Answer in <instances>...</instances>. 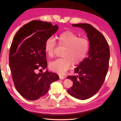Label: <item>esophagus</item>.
<instances>
[{"label": "esophagus", "mask_w": 121, "mask_h": 121, "mask_svg": "<svg viewBox=\"0 0 121 121\" xmlns=\"http://www.w3.org/2000/svg\"><path fill=\"white\" fill-rule=\"evenodd\" d=\"M65 78V77L63 76H60V80H63Z\"/></svg>", "instance_id": "1"}]
</instances>
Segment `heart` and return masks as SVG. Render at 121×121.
I'll return each instance as SVG.
<instances>
[{"mask_svg":"<svg viewBox=\"0 0 121 121\" xmlns=\"http://www.w3.org/2000/svg\"><path fill=\"white\" fill-rule=\"evenodd\" d=\"M58 45L64 48L63 58L50 62L49 65L52 71L60 74H64L73 65H78L84 60L89 50V42L84 38H78V36L72 31H65L59 35ZM56 43L52 37L46 40L45 51L49 57L54 56Z\"/></svg>","mask_w":121,"mask_h":121,"instance_id":"obj_1","label":"heart"}]
</instances>
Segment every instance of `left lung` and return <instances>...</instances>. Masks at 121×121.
I'll list each match as a JSON object with an SVG mask.
<instances>
[{
    "mask_svg": "<svg viewBox=\"0 0 121 121\" xmlns=\"http://www.w3.org/2000/svg\"><path fill=\"white\" fill-rule=\"evenodd\" d=\"M85 30L89 41L88 56L74 69L76 76L67 78L73 82L68 90L72 96L86 99L95 94L103 84L108 69L110 52L108 43L100 32L89 24H72Z\"/></svg>",
    "mask_w": 121,
    "mask_h": 121,
    "instance_id": "8db88e82",
    "label": "left lung"
}]
</instances>
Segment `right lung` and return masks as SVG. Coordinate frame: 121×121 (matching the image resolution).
I'll use <instances>...</instances> for the list:
<instances>
[{"label":"right lung","instance_id":"obj_1","mask_svg":"<svg viewBox=\"0 0 121 121\" xmlns=\"http://www.w3.org/2000/svg\"><path fill=\"white\" fill-rule=\"evenodd\" d=\"M58 29L47 22L32 21L21 28L13 39L9 54L13 80L17 90L29 100L44 95L50 84L59 79L48 70L36 73L39 68H47L45 43Z\"/></svg>","mask_w":121,"mask_h":121}]
</instances>
